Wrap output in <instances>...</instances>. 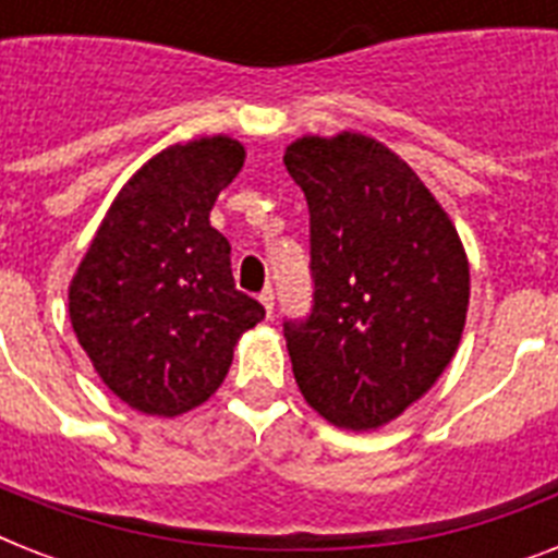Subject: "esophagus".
I'll return each instance as SVG.
<instances>
[{"label":"esophagus","instance_id":"esophagus-1","mask_svg":"<svg viewBox=\"0 0 558 558\" xmlns=\"http://www.w3.org/2000/svg\"><path fill=\"white\" fill-rule=\"evenodd\" d=\"M257 301H260V304H263V310H266V313H269V315L275 313V292H271L269 287L263 289L260 295H257Z\"/></svg>","mask_w":558,"mask_h":558}]
</instances>
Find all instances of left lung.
<instances>
[{"label": "left lung", "instance_id": "8db88e82", "mask_svg": "<svg viewBox=\"0 0 558 558\" xmlns=\"http://www.w3.org/2000/svg\"><path fill=\"white\" fill-rule=\"evenodd\" d=\"M310 205L313 306L283 318L295 381L341 428H376L432 388L469 306L460 236L428 187L367 135H306L283 156Z\"/></svg>", "mask_w": 558, "mask_h": 558}]
</instances>
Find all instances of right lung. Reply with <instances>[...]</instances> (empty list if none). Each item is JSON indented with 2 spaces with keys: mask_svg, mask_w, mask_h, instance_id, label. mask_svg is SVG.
Instances as JSON below:
<instances>
[{
  "mask_svg": "<svg viewBox=\"0 0 558 558\" xmlns=\"http://www.w3.org/2000/svg\"><path fill=\"white\" fill-rule=\"evenodd\" d=\"M243 159L226 135L159 153L118 193L74 275L77 341L135 411L202 405L226 379L236 339L266 318L234 287L231 243L208 219Z\"/></svg>",
  "mask_w": 558,
  "mask_h": 558,
  "instance_id": "right-lung-1",
  "label": "right lung"
}]
</instances>
